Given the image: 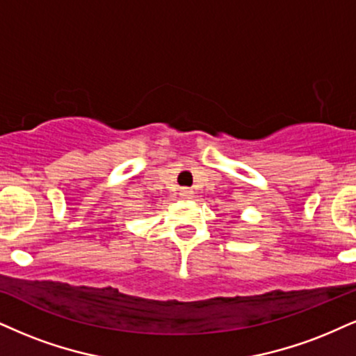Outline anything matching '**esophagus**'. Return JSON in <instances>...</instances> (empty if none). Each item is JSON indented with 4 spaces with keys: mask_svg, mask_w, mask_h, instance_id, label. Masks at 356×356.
<instances>
[{
    "mask_svg": "<svg viewBox=\"0 0 356 356\" xmlns=\"http://www.w3.org/2000/svg\"><path fill=\"white\" fill-rule=\"evenodd\" d=\"M179 196L185 200H190V198H193V191L190 190V188H181V190H179Z\"/></svg>",
    "mask_w": 356,
    "mask_h": 356,
    "instance_id": "esophagus-1",
    "label": "esophagus"
}]
</instances>
